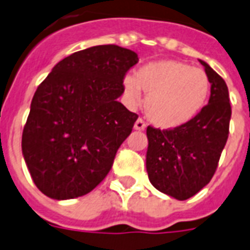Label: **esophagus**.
Here are the masks:
<instances>
[{"instance_id":"1","label":"esophagus","mask_w":250,"mask_h":250,"mask_svg":"<svg viewBox=\"0 0 250 250\" xmlns=\"http://www.w3.org/2000/svg\"><path fill=\"white\" fill-rule=\"evenodd\" d=\"M145 127H146V124L143 121L142 119H138L135 121L134 124V129L135 130H145Z\"/></svg>"}]
</instances>
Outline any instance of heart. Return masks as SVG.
<instances>
[{
  "mask_svg": "<svg viewBox=\"0 0 250 250\" xmlns=\"http://www.w3.org/2000/svg\"><path fill=\"white\" fill-rule=\"evenodd\" d=\"M124 90L133 103L146 94L145 112L155 126L175 129L190 123L202 112L211 92L208 73L175 60L143 65L134 78L124 79Z\"/></svg>",
  "mask_w": 250,
  "mask_h": 250,
  "instance_id": "obj_1",
  "label": "heart"
}]
</instances>
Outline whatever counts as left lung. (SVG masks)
<instances>
[{"mask_svg":"<svg viewBox=\"0 0 250 250\" xmlns=\"http://www.w3.org/2000/svg\"><path fill=\"white\" fill-rule=\"evenodd\" d=\"M211 81L208 104L194 120L175 129L147 126L146 169L164 194L185 201L206 187L215 173L229 133L231 104L227 84L199 60Z\"/></svg>","mask_w":250,"mask_h":250,"instance_id":"8db88e82","label":"left lung"}]
</instances>
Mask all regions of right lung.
I'll return each instance as SVG.
<instances>
[{"mask_svg": "<svg viewBox=\"0 0 250 250\" xmlns=\"http://www.w3.org/2000/svg\"><path fill=\"white\" fill-rule=\"evenodd\" d=\"M138 56L96 45L56 65L31 102L22 152L35 185L49 198L90 193L111 171L116 152L138 115L117 102Z\"/></svg>", "mask_w": 250, "mask_h": 250, "instance_id": "obj_1", "label": "right lung"}]
</instances>
